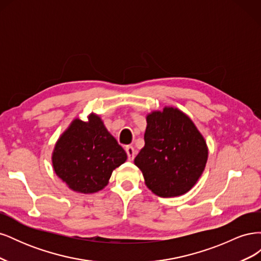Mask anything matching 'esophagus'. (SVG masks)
Listing matches in <instances>:
<instances>
[{"label": "esophagus", "instance_id": "34e87169", "mask_svg": "<svg viewBox=\"0 0 261 261\" xmlns=\"http://www.w3.org/2000/svg\"><path fill=\"white\" fill-rule=\"evenodd\" d=\"M125 151H126V153H127V159L129 161L134 160V158H135V154H136V151H135V149H134V147L127 146L125 148Z\"/></svg>", "mask_w": 261, "mask_h": 261}]
</instances>
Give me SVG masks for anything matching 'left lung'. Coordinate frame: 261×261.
Instances as JSON below:
<instances>
[{
  "instance_id": "1",
  "label": "left lung",
  "mask_w": 261,
  "mask_h": 261,
  "mask_svg": "<svg viewBox=\"0 0 261 261\" xmlns=\"http://www.w3.org/2000/svg\"><path fill=\"white\" fill-rule=\"evenodd\" d=\"M208 148L191 118L164 108L147 116L145 147L135 158L145 183L160 197L187 193L201 176Z\"/></svg>"
}]
</instances>
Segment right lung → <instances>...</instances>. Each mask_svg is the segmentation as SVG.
Returning a JSON list of instances; mask_svg holds the SVG:
<instances>
[{
	"instance_id": "add662e5",
	"label": "right lung",
	"mask_w": 261,
	"mask_h": 261,
	"mask_svg": "<svg viewBox=\"0 0 261 261\" xmlns=\"http://www.w3.org/2000/svg\"><path fill=\"white\" fill-rule=\"evenodd\" d=\"M126 152L105 127L100 117L76 120L55 145L52 156L57 175L73 191L88 194L103 188Z\"/></svg>"
}]
</instances>
